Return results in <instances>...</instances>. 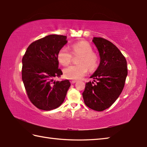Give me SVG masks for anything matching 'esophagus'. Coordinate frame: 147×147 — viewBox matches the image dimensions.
<instances>
[{
	"label": "esophagus",
	"mask_w": 147,
	"mask_h": 147,
	"mask_svg": "<svg viewBox=\"0 0 147 147\" xmlns=\"http://www.w3.org/2000/svg\"><path fill=\"white\" fill-rule=\"evenodd\" d=\"M76 82H77L76 80H70V82H71V83H72V84L75 83Z\"/></svg>",
	"instance_id": "obj_1"
}]
</instances>
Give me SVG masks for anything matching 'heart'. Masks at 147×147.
Wrapping results in <instances>:
<instances>
[{
	"instance_id": "obj_1",
	"label": "heart",
	"mask_w": 147,
	"mask_h": 147,
	"mask_svg": "<svg viewBox=\"0 0 147 147\" xmlns=\"http://www.w3.org/2000/svg\"><path fill=\"white\" fill-rule=\"evenodd\" d=\"M71 52L74 55H80L78 60V65H70L63 69L64 76L67 79L79 80L85 76L90 70H93L97 66L98 56L92 51V46L86 41L74 43L71 46ZM57 60L62 65H67L72 60V54L66 47L59 50Z\"/></svg>"
}]
</instances>
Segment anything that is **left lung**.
<instances>
[{"mask_svg": "<svg viewBox=\"0 0 147 147\" xmlns=\"http://www.w3.org/2000/svg\"><path fill=\"white\" fill-rule=\"evenodd\" d=\"M92 42L99 52L100 64L86 83L83 92L86 106L96 111H103L114 104L124 86L127 75V62L116 46L100 37H93Z\"/></svg>", "mask_w": 147, "mask_h": 147, "instance_id": "left-lung-1", "label": "left lung"}]
</instances>
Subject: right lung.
I'll use <instances>...</instances> for the list:
<instances>
[{
  "label": "right lung",
  "instance_id": "1",
  "mask_svg": "<svg viewBox=\"0 0 147 147\" xmlns=\"http://www.w3.org/2000/svg\"><path fill=\"white\" fill-rule=\"evenodd\" d=\"M67 36L50 35L31 43L22 59V80L30 101L39 109L51 111L63 103L71 86L60 77L57 54L66 44Z\"/></svg>",
  "mask_w": 147,
  "mask_h": 147
}]
</instances>
